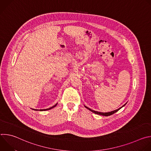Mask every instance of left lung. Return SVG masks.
I'll return each mask as SVG.
<instances>
[{
	"label": "left lung",
	"instance_id": "8db88e82",
	"mask_svg": "<svg viewBox=\"0 0 151 151\" xmlns=\"http://www.w3.org/2000/svg\"><path fill=\"white\" fill-rule=\"evenodd\" d=\"M126 104H127V103H126L125 104H124L122 107H119V109H116V110L113 111H111V112H97V111H94V110H92V109H90L89 107H87V106H84L86 107V108L88 109L89 111H90L91 112H93V113H94V114H96L100 115H102V116H110V115H112V114H114L116 113V112H118L119 109H121L122 108V107H124Z\"/></svg>",
	"mask_w": 151,
	"mask_h": 151
}]
</instances>
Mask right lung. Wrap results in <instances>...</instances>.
Masks as SVG:
<instances>
[{"label": "right lung", "mask_w": 151, "mask_h": 151, "mask_svg": "<svg viewBox=\"0 0 151 151\" xmlns=\"http://www.w3.org/2000/svg\"><path fill=\"white\" fill-rule=\"evenodd\" d=\"M57 105V103H56L54 106H53L52 107H50V108H49V109H33V110H34V111H48V110H50V109H52V108H54V107H55Z\"/></svg>", "instance_id": "1"}]
</instances>
